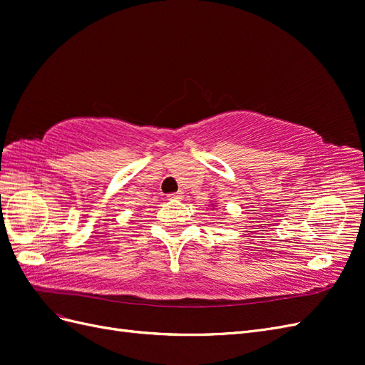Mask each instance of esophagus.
<instances>
[{
  "label": "esophagus",
  "mask_w": 365,
  "mask_h": 365,
  "mask_svg": "<svg viewBox=\"0 0 365 365\" xmlns=\"http://www.w3.org/2000/svg\"><path fill=\"white\" fill-rule=\"evenodd\" d=\"M168 197H169V200H178L180 201V200H182V197H184V193H181V192L170 193Z\"/></svg>",
  "instance_id": "esophagus-1"
}]
</instances>
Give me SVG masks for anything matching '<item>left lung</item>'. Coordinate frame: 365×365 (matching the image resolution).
Segmentation results:
<instances>
[{
  "label": "left lung",
  "mask_w": 365,
  "mask_h": 365,
  "mask_svg": "<svg viewBox=\"0 0 365 365\" xmlns=\"http://www.w3.org/2000/svg\"><path fill=\"white\" fill-rule=\"evenodd\" d=\"M212 207H216V204H212Z\"/></svg>",
  "instance_id": "left-lung-1"
}]
</instances>
